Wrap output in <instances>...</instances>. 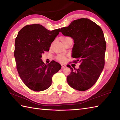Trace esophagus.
<instances>
[{"mask_svg": "<svg viewBox=\"0 0 120 120\" xmlns=\"http://www.w3.org/2000/svg\"><path fill=\"white\" fill-rule=\"evenodd\" d=\"M66 67V65L65 64H61V68H63Z\"/></svg>", "mask_w": 120, "mask_h": 120, "instance_id": "1", "label": "esophagus"}]
</instances>
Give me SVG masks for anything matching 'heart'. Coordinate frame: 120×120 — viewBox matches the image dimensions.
I'll use <instances>...</instances> for the list:
<instances>
[{"mask_svg":"<svg viewBox=\"0 0 120 120\" xmlns=\"http://www.w3.org/2000/svg\"><path fill=\"white\" fill-rule=\"evenodd\" d=\"M60 40L61 41V42L64 45L65 43H67L69 41L72 39L69 37L65 36V37H61ZM56 59L57 61H58V62H59L60 63H64L66 61V60H67V57H66V56L64 55L59 54L56 56Z\"/></svg>","mask_w":120,"mask_h":120,"instance_id":"obj_1","label":"heart"}]
</instances>
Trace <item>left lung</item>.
<instances>
[{"mask_svg": "<svg viewBox=\"0 0 120 120\" xmlns=\"http://www.w3.org/2000/svg\"><path fill=\"white\" fill-rule=\"evenodd\" d=\"M60 32L73 39L72 57L77 60L73 62L80 64L77 69L67 65L71 69L68 83L75 90H87L98 81L105 65L106 43L103 30L90 19L81 18L61 28Z\"/></svg>", "mask_w": 120, "mask_h": 120, "instance_id": "obj_1", "label": "left lung"}]
</instances>
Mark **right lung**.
<instances>
[{"instance_id": "add662e5", "label": "right lung", "mask_w": 120, "mask_h": 120, "mask_svg": "<svg viewBox=\"0 0 120 120\" xmlns=\"http://www.w3.org/2000/svg\"><path fill=\"white\" fill-rule=\"evenodd\" d=\"M59 32L60 29L49 31L41 25L32 24L18 33L14 52L16 68L25 85L33 91L46 90L52 85L53 75L61 68L55 61L46 64L41 59Z\"/></svg>"}]
</instances>
